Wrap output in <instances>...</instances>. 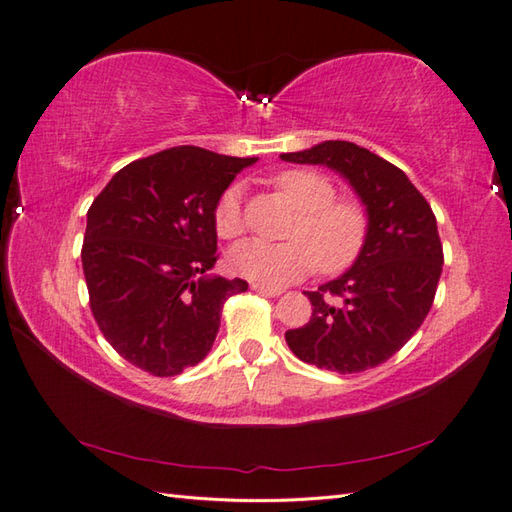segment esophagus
Here are the masks:
<instances>
[{"instance_id": "obj_1", "label": "esophagus", "mask_w": 512, "mask_h": 512, "mask_svg": "<svg viewBox=\"0 0 512 512\" xmlns=\"http://www.w3.org/2000/svg\"><path fill=\"white\" fill-rule=\"evenodd\" d=\"M252 289H254V292H258V294H263V296H272V298H276V296H281V294H283V289H278V287H269V285H263V283H252Z\"/></svg>"}]
</instances>
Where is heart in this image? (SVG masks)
I'll return each mask as SVG.
<instances>
[{
  "instance_id": "heart-1",
  "label": "heart",
  "mask_w": 512,
  "mask_h": 512,
  "mask_svg": "<svg viewBox=\"0 0 512 512\" xmlns=\"http://www.w3.org/2000/svg\"><path fill=\"white\" fill-rule=\"evenodd\" d=\"M276 189L298 209L285 243L247 238L229 249V269L247 281L287 285L312 269L341 272L354 263L368 236V216L356 200L336 198V189L323 173L289 169L274 178ZM214 227L220 238L243 234L240 187H227L214 207Z\"/></svg>"
}]
</instances>
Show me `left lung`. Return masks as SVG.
I'll return each instance as SVG.
<instances>
[{"mask_svg": "<svg viewBox=\"0 0 512 512\" xmlns=\"http://www.w3.org/2000/svg\"><path fill=\"white\" fill-rule=\"evenodd\" d=\"M281 160L336 171L368 216L352 267L305 292L312 318L285 332L289 350L341 374L376 368L412 339L435 301L443 265L437 218L406 173L354 142L325 140Z\"/></svg>", "mask_w": 512, "mask_h": 512, "instance_id": "8db88e82", "label": "left lung"}]
</instances>
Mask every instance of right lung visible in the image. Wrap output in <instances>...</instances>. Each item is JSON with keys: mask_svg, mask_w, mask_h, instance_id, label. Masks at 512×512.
I'll list each match as a JSON object with an SVG mask.
<instances>
[{"mask_svg": "<svg viewBox=\"0 0 512 512\" xmlns=\"http://www.w3.org/2000/svg\"><path fill=\"white\" fill-rule=\"evenodd\" d=\"M258 158L173 147L120 169L86 214L82 269L91 312L122 359L176 376L209 354L229 296L216 265L214 207Z\"/></svg>", "mask_w": 512, "mask_h": 512, "instance_id": "1", "label": "right lung"}]
</instances>
